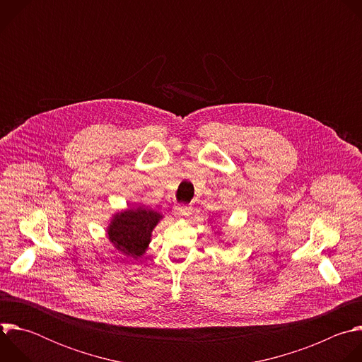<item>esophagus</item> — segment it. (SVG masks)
<instances>
[{
  "label": "esophagus",
  "instance_id": "obj_1",
  "mask_svg": "<svg viewBox=\"0 0 362 362\" xmlns=\"http://www.w3.org/2000/svg\"><path fill=\"white\" fill-rule=\"evenodd\" d=\"M173 214H175L176 218H186V216H189L192 214V206H189V204H177V206H175Z\"/></svg>",
  "mask_w": 362,
  "mask_h": 362
}]
</instances>
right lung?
<instances>
[{
  "label": "right lung",
  "mask_w": 362,
  "mask_h": 362,
  "mask_svg": "<svg viewBox=\"0 0 362 362\" xmlns=\"http://www.w3.org/2000/svg\"><path fill=\"white\" fill-rule=\"evenodd\" d=\"M162 218L159 212L141 206L119 212L113 216L107 228L109 240L117 250L137 259L146 252L151 232Z\"/></svg>",
  "instance_id": "right-lung-1"
}]
</instances>
